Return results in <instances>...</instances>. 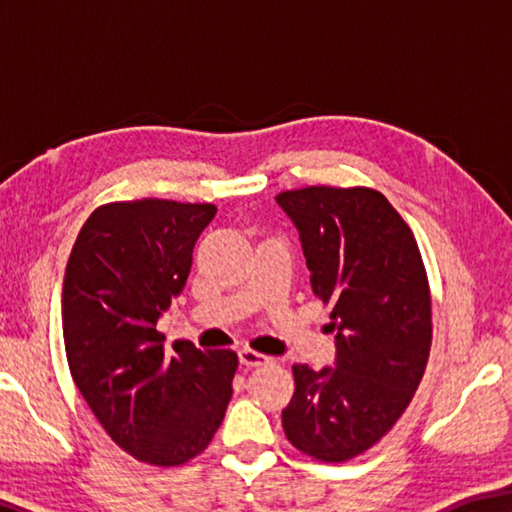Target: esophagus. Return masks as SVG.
Listing matches in <instances>:
<instances>
[{
    "label": "esophagus",
    "instance_id": "esophagus-1",
    "mask_svg": "<svg viewBox=\"0 0 512 512\" xmlns=\"http://www.w3.org/2000/svg\"><path fill=\"white\" fill-rule=\"evenodd\" d=\"M239 361L244 363V366H248V368H259V366H266L268 357H266V354H262V352H255V350H250V348H244V350H239Z\"/></svg>",
    "mask_w": 512,
    "mask_h": 512
}]
</instances>
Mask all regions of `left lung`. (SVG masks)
Instances as JSON below:
<instances>
[{"label": "left lung", "mask_w": 512, "mask_h": 512, "mask_svg": "<svg viewBox=\"0 0 512 512\" xmlns=\"http://www.w3.org/2000/svg\"><path fill=\"white\" fill-rule=\"evenodd\" d=\"M300 232L311 289L332 307L334 368L293 366L282 411L289 443L325 463L370 449L418 391L431 350V293L413 232L368 187H302L275 196Z\"/></svg>", "instance_id": "8db88e82"}]
</instances>
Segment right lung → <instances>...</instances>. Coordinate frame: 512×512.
<instances>
[{
  "label": "right lung",
  "mask_w": 512,
  "mask_h": 512,
  "mask_svg": "<svg viewBox=\"0 0 512 512\" xmlns=\"http://www.w3.org/2000/svg\"><path fill=\"white\" fill-rule=\"evenodd\" d=\"M212 203L164 198L97 207L76 237L63 282L69 372L101 427L137 461H192L221 427L239 366L232 350L155 329L183 291Z\"/></svg>",
  "instance_id": "1"
}]
</instances>
